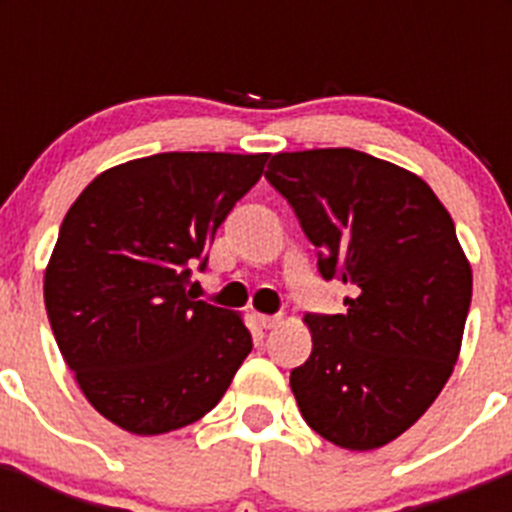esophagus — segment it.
<instances>
[{
  "label": "esophagus",
  "mask_w": 512,
  "mask_h": 512,
  "mask_svg": "<svg viewBox=\"0 0 512 512\" xmlns=\"http://www.w3.org/2000/svg\"><path fill=\"white\" fill-rule=\"evenodd\" d=\"M259 323L264 325L266 330H271V328H277L279 323H282V315H259Z\"/></svg>",
  "instance_id": "34e87169"
}]
</instances>
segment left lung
<instances>
[{
    "label": "left lung",
    "mask_w": 512,
    "mask_h": 512,
    "mask_svg": "<svg viewBox=\"0 0 512 512\" xmlns=\"http://www.w3.org/2000/svg\"><path fill=\"white\" fill-rule=\"evenodd\" d=\"M266 179L351 287L343 315H305L312 354L289 387L312 431L341 449L395 441L431 408L459 359L472 266L433 189L354 148L271 156Z\"/></svg>",
    "instance_id": "obj_1"
}]
</instances>
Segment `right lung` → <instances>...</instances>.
I'll return each mask as SVG.
<instances>
[{
  "instance_id": "1",
  "label": "right lung",
  "mask_w": 512,
  "mask_h": 512,
  "mask_svg": "<svg viewBox=\"0 0 512 512\" xmlns=\"http://www.w3.org/2000/svg\"><path fill=\"white\" fill-rule=\"evenodd\" d=\"M269 153H156L107 169L66 212L43 297L63 361L92 408L158 436L200 420L253 341L238 312L194 300L235 202Z\"/></svg>"
}]
</instances>
